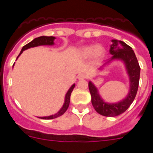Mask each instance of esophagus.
Segmentation results:
<instances>
[{"instance_id": "1", "label": "esophagus", "mask_w": 153, "mask_h": 153, "mask_svg": "<svg viewBox=\"0 0 153 153\" xmlns=\"http://www.w3.org/2000/svg\"><path fill=\"white\" fill-rule=\"evenodd\" d=\"M86 76L85 75V74H81L78 76V79H86Z\"/></svg>"}]
</instances>
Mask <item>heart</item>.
I'll return each mask as SVG.
<instances>
[{
    "label": "heart",
    "instance_id": "1",
    "mask_svg": "<svg viewBox=\"0 0 153 153\" xmlns=\"http://www.w3.org/2000/svg\"><path fill=\"white\" fill-rule=\"evenodd\" d=\"M105 49L100 45H88L82 47L80 49V55L83 58L92 56L96 61L101 60L105 55Z\"/></svg>",
    "mask_w": 153,
    "mask_h": 153
}]
</instances>
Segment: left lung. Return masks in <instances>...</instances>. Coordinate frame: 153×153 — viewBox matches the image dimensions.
<instances>
[{"instance_id":"obj_1","label":"left lung","mask_w":153,"mask_h":153,"mask_svg":"<svg viewBox=\"0 0 153 153\" xmlns=\"http://www.w3.org/2000/svg\"><path fill=\"white\" fill-rule=\"evenodd\" d=\"M112 42L113 44L110 46L109 53L113 56L106 63L115 59L122 60L125 63L129 76L130 89L128 95L123 100L117 103H107L100 98L97 87L91 82H89V90L91 94L93 106L97 113L104 117H116L124 113L134 100L140 82V67L132 47L121 40H113Z\"/></svg>"}]
</instances>
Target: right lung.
Masks as SVG:
<instances>
[{"label":"right lung","instance_id":"1","mask_svg":"<svg viewBox=\"0 0 153 153\" xmlns=\"http://www.w3.org/2000/svg\"><path fill=\"white\" fill-rule=\"evenodd\" d=\"M54 39H55L54 36H39V37H36V38L33 39L32 41L30 42V43H28L27 44H26V45L23 47L22 50H21V53H20V54L18 55V56L22 53L23 51L28 49V48H30V47H37V46H40V45H53V40H54ZM18 56H17V58H18ZM74 87H75V84L73 85V86L70 88V90L67 91V94H66V97H65L64 103H63V106H62L61 109H60V111L57 112L56 114L50 116V117H40V118L44 119V120H51V119H55L56 118V117H60V116H62L65 112L67 111V109H68L69 105H70V95H71V93H72Z\"/></svg>","mask_w":153,"mask_h":153}]
</instances>
